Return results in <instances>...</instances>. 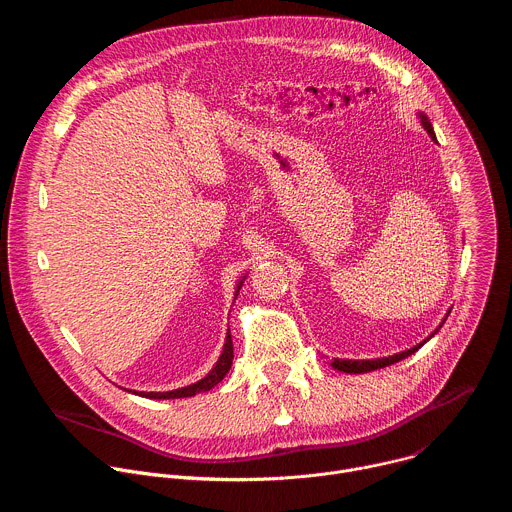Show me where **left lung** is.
Wrapping results in <instances>:
<instances>
[{
  "mask_svg": "<svg viewBox=\"0 0 512 512\" xmlns=\"http://www.w3.org/2000/svg\"><path fill=\"white\" fill-rule=\"evenodd\" d=\"M419 117H421V125L425 127V131L429 133V137L433 139V141H437L435 139V133H433V127H431V123H429V119L423 115V113H419ZM448 318V316H446ZM446 322V320H444ZM442 322V324H444ZM442 324H440V328H442ZM437 328V330H440ZM435 330V332H437ZM435 332H431V336L435 334ZM429 336V338H431ZM427 338V340H429ZM427 340H423L421 344H417V346H413V348H409V350H405V352H399V354H393V356H385V358H373V360H344V358H334L332 360V367L336 369V371H342V373H354V375H360V373H371V371H377V369H383V367H389V364H395V362H399V360H403V358H407L409 354H413L415 350H419Z\"/></svg>",
  "mask_w": 512,
  "mask_h": 512,
  "instance_id": "8db88e82",
  "label": "left lung"
}]
</instances>
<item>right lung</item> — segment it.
<instances>
[{
	"mask_svg": "<svg viewBox=\"0 0 512 512\" xmlns=\"http://www.w3.org/2000/svg\"><path fill=\"white\" fill-rule=\"evenodd\" d=\"M243 281H245V277L237 283L235 300H237V296H239V289H241ZM233 356H235V352H233V340H231V330H229V332H227V338H225V346H223L221 356H218V360H216V364L212 367V371H210L204 379H200L198 383L188 385V387H182V389L166 391V393H154V391H150V393H145V391H139V393H137V391H133V393L139 395V397H148V399H182V397H194V395H198V393L210 391L214 385H218V383H221V381L225 379V375L231 371Z\"/></svg>",
	"mask_w": 512,
	"mask_h": 512,
	"instance_id": "1",
	"label": "right lung"
}]
</instances>
